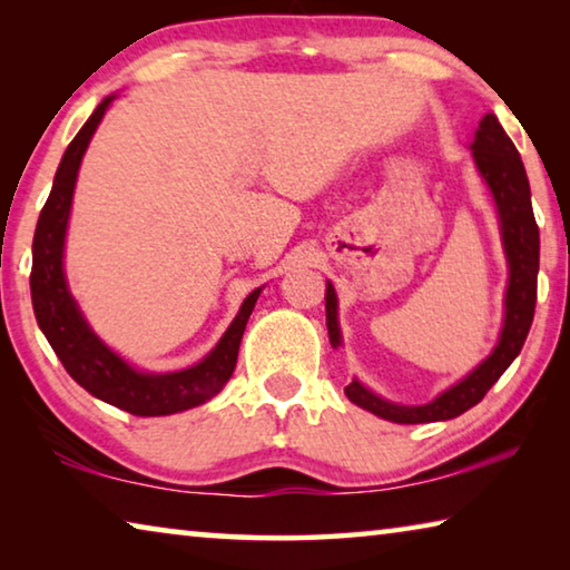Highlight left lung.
I'll return each mask as SVG.
<instances>
[{"label":"left lung","instance_id":"left-lung-1","mask_svg":"<svg viewBox=\"0 0 570 570\" xmlns=\"http://www.w3.org/2000/svg\"><path fill=\"white\" fill-rule=\"evenodd\" d=\"M472 160L478 173L490 188L493 204L498 210L500 240L508 258V288H505V316L503 330H500L495 350L482 360L475 370L465 374L460 382L440 392L428 404H397L380 397L366 390L360 380H352L344 387V394L356 407L377 414L382 420L397 424H422V422H442L485 397L488 390L500 380L515 356L523 350V342L533 324L535 312V292H538V262H540V234L530 206V186L513 140L508 138L503 125L498 122L493 112L480 120L472 140ZM326 330H330L332 346H342L340 332V298L332 282H326Z\"/></svg>","mask_w":570,"mask_h":570}]
</instances>
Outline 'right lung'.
<instances>
[{
  "label": "right lung",
  "mask_w": 570,
  "mask_h": 570,
  "mask_svg": "<svg viewBox=\"0 0 570 570\" xmlns=\"http://www.w3.org/2000/svg\"><path fill=\"white\" fill-rule=\"evenodd\" d=\"M115 95H108L67 146L55 173L50 198L40 214L32 240V306L47 342L60 356L67 374L92 397L120 407L138 417H160L198 407L224 390L236 370L240 336L254 312L262 288H254L240 304L236 320L218 344L198 364L178 372H142L112 352L77 306L65 278V236L70 224L77 170L95 130L108 112Z\"/></svg>",
  "instance_id": "right-lung-1"
}]
</instances>
